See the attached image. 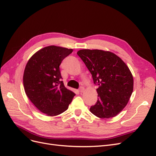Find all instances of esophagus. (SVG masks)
<instances>
[{"label": "esophagus", "instance_id": "esophagus-1", "mask_svg": "<svg viewBox=\"0 0 156 156\" xmlns=\"http://www.w3.org/2000/svg\"><path fill=\"white\" fill-rule=\"evenodd\" d=\"M84 88L83 87H80V88H79V92H81V93H82V92L84 91Z\"/></svg>", "mask_w": 156, "mask_h": 156}]
</instances>
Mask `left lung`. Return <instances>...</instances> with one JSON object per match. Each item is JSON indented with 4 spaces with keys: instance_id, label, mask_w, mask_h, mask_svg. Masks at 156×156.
<instances>
[{
    "instance_id": "obj_1",
    "label": "left lung",
    "mask_w": 156,
    "mask_h": 156,
    "mask_svg": "<svg viewBox=\"0 0 156 156\" xmlns=\"http://www.w3.org/2000/svg\"><path fill=\"white\" fill-rule=\"evenodd\" d=\"M77 54L92 75L98 101L90 111L100 119L114 117L124 109L133 90V78L126 63L110 51L81 49Z\"/></svg>"
}]
</instances>
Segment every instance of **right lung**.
<instances>
[{
    "mask_svg": "<svg viewBox=\"0 0 156 156\" xmlns=\"http://www.w3.org/2000/svg\"><path fill=\"white\" fill-rule=\"evenodd\" d=\"M73 49L50 45L42 48L28 61L23 74L27 97L46 115L54 116L66 111L75 94L60 81V65Z\"/></svg>",
    "mask_w": 156,
    "mask_h": 156,
    "instance_id": "right-lung-1",
    "label": "right lung"
}]
</instances>
